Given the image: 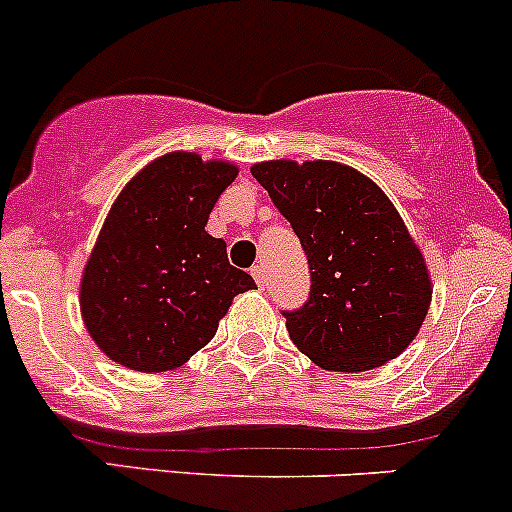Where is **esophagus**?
<instances>
[{"label": "esophagus", "mask_w": 512, "mask_h": 512, "mask_svg": "<svg viewBox=\"0 0 512 512\" xmlns=\"http://www.w3.org/2000/svg\"><path fill=\"white\" fill-rule=\"evenodd\" d=\"M250 272H252V277H255L257 285L265 287V282H267V270H265V265H255Z\"/></svg>", "instance_id": "obj_1"}]
</instances>
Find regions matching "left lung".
Wrapping results in <instances>:
<instances>
[{
  "label": "left lung",
  "mask_w": 512,
  "mask_h": 512,
  "mask_svg": "<svg viewBox=\"0 0 512 512\" xmlns=\"http://www.w3.org/2000/svg\"><path fill=\"white\" fill-rule=\"evenodd\" d=\"M257 183L297 232L309 262L307 302L285 312L294 347L329 371L396 359L431 304V277L384 190L334 160H267Z\"/></svg>",
  "instance_id": "left-lung-1"
}]
</instances>
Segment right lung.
<instances>
[{
    "label": "right lung",
    "instance_id": "obj_1",
    "mask_svg": "<svg viewBox=\"0 0 512 512\" xmlns=\"http://www.w3.org/2000/svg\"><path fill=\"white\" fill-rule=\"evenodd\" d=\"M237 168L198 153L148 163L111 205L81 280V317L108 359L136 371L183 366L240 292L225 240L205 232Z\"/></svg>",
    "mask_w": 512,
    "mask_h": 512
}]
</instances>
